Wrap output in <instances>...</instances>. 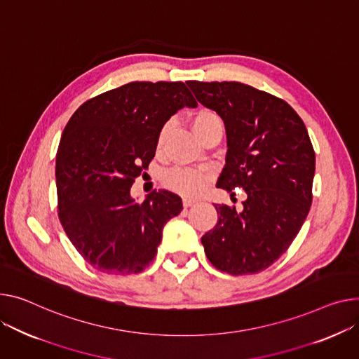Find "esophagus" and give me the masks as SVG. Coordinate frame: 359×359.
<instances>
[{
  "label": "esophagus",
  "mask_w": 359,
  "mask_h": 359,
  "mask_svg": "<svg viewBox=\"0 0 359 359\" xmlns=\"http://www.w3.org/2000/svg\"><path fill=\"white\" fill-rule=\"evenodd\" d=\"M194 205H196V201H194V199H183L184 210H187L190 206H194Z\"/></svg>",
  "instance_id": "esophagus-1"
}]
</instances>
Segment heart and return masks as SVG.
Listing matches in <instances>:
<instances>
[{
	"instance_id": "obj_1",
	"label": "heart",
	"mask_w": 359,
	"mask_h": 359,
	"mask_svg": "<svg viewBox=\"0 0 359 359\" xmlns=\"http://www.w3.org/2000/svg\"><path fill=\"white\" fill-rule=\"evenodd\" d=\"M192 127L196 134V137L202 141V138L210 133L213 128L222 127L219 116L210 109H201L195 114L192 119ZM170 124L167 123L161 127L157 138V147L161 149L164 144V140L169 133ZM164 186L169 187L173 192L183 195V196H196L199 195L206 186L208 177L194 169H186V167H176V169L167 172L163 177Z\"/></svg>"
}]
</instances>
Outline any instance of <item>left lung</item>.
<instances>
[{
	"label": "left lung",
	"instance_id": "obj_1",
	"mask_svg": "<svg viewBox=\"0 0 359 359\" xmlns=\"http://www.w3.org/2000/svg\"><path fill=\"white\" fill-rule=\"evenodd\" d=\"M196 100L225 124L228 153L218 187H243V210L215 205L218 222L202 236L212 266L255 274L287 251L312 205L315 150L297 112L240 82L187 81Z\"/></svg>",
	"mask_w": 359,
	"mask_h": 359
}]
</instances>
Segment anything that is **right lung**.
<instances>
[{
	"mask_svg": "<svg viewBox=\"0 0 359 359\" xmlns=\"http://www.w3.org/2000/svg\"><path fill=\"white\" fill-rule=\"evenodd\" d=\"M198 107L183 82H130L83 102L56 154L57 215L76 251L107 274L141 273L157 254L165 222L182 210L167 190L134 202L130 189L156 154L161 127Z\"/></svg>",
	"mask_w": 359,
	"mask_h": 359,
	"instance_id": "1",
	"label": "right lung"
}]
</instances>
